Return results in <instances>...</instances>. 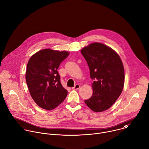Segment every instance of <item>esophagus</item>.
I'll use <instances>...</instances> for the list:
<instances>
[{
	"label": "esophagus",
	"instance_id": "34e87169",
	"mask_svg": "<svg viewBox=\"0 0 149 149\" xmlns=\"http://www.w3.org/2000/svg\"><path fill=\"white\" fill-rule=\"evenodd\" d=\"M80 87V85L79 84H76L74 87L72 88V89H74V90H76V89H78Z\"/></svg>",
	"mask_w": 149,
	"mask_h": 149
}]
</instances>
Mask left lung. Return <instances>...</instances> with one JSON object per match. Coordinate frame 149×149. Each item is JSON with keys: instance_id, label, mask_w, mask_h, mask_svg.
Masks as SVG:
<instances>
[{"instance_id": "1", "label": "left lung", "mask_w": 149, "mask_h": 149, "mask_svg": "<svg viewBox=\"0 0 149 149\" xmlns=\"http://www.w3.org/2000/svg\"><path fill=\"white\" fill-rule=\"evenodd\" d=\"M89 68L93 93L86 105L93 112L108 109L120 95L125 82V71L119 56L109 47L93 42L81 49Z\"/></svg>"}]
</instances>
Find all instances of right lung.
<instances>
[{
    "label": "right lung",
    "instance_id": "obj_1",
    "mask_svg": "<svg viewBox=\"0 0 149 149\" xmlns=\"http://www.w3.org/2000/svg\"><path fill=\"white\" fill-rule=\"evenodd\" d=\"M69 54L43 49L33 55L28 62L26 81L29 91L34 101L42 109L49 111L56 108L67 95L57 69Z\"/></svg>",
    "mask_w": 149,
    "mask_h": 149
}]
</instances>
